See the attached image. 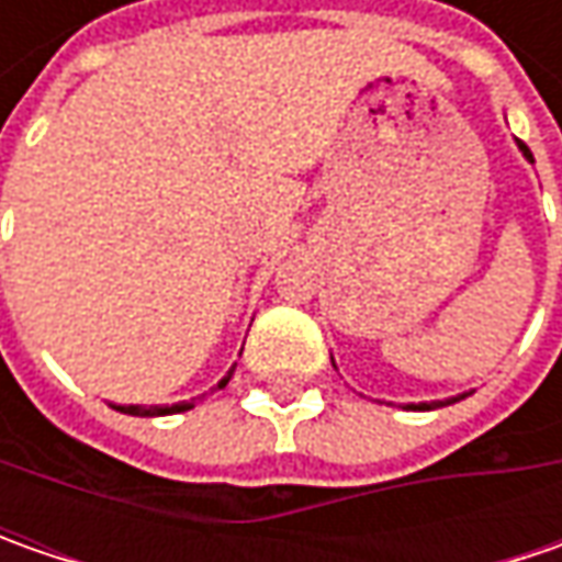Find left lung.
<instances>
[{
	"mask_svg": "<svg viewBox=\"0 0 562 562\" xmlns=\"http://www.w3.org/2000/svg\"><path fill=\"white\" fill-rule=\"evenodd\" d=\"M516 146H519V153H522V156H526L529 162H535V159H531V149L526 146V143L516 140ZM331 362H335V359H331ZM463 397H469V394H457V397H443V400H425V403H406V409H419V413H425V409H438V406L457 403V400H463Z\"/></svg>",
	"mask_w": 562,
	"mask_h": 562,
	"instance_id": "obj_1",
	"label": "left lung"
}]
</instances>
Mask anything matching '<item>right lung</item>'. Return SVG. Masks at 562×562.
I'll return each instance as SVG.
<instances>
[{
    "mask_svg": "<svg viewBox=\"0 0 562 562\" xmlns=\"http://www.w3.org/2000/svg\"><path fill=\"white\" fill-rule=\"evenodd\" d=\"M231 375H234V366H231V372H227L218 384H215V391H222L227 381H231ZM196 400H181V403H165V406H140V403H134V406H115V409H121V413H127V416H175V413H187V409H193L196 406Z\"/></svg>",
    "mask_w": 562,
    "mask_h": 562,
    "instance_id": "right-lung-1",
    "label": "right lung"
}]
</instances>
